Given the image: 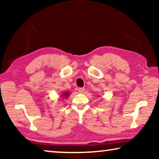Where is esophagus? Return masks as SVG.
Segmentation results:
<instances>
[{
    "mask_svg": "<svg viewBox=\"0 0 159 159\" xmlns=\"http://www.w3.org/2000/svg\"><path fill=\"white\" fill-rule=\"evenodd\" d=\"M84 91H85V88H79V92L80 93H84Z\"/></svg>",
    "mask_w": 159,
    "mask_h": 159,
    "instance_id": "34e87169",
    "label": "esophagus"
}]
</instances>
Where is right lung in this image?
I'll list each match as a JSON object with an SVG mask.
<instances>
[{
    "label": "right lung",
    "mask_w": 159,
    "mask_h": 159,
    "mask_svg": "<svg viewBox=\"0 0 159 159\" xmlns=\"http://www.w3.org/2000/svg\"><path fill=\"white\" fill-rule=\"evenodd\" d=\"M69 95H70L69 92H64L62 94H61V98H62V99H64V98H68V97H69Z\"/></svg>",
    "instance_id": "obj_1"
}]
</instances>
